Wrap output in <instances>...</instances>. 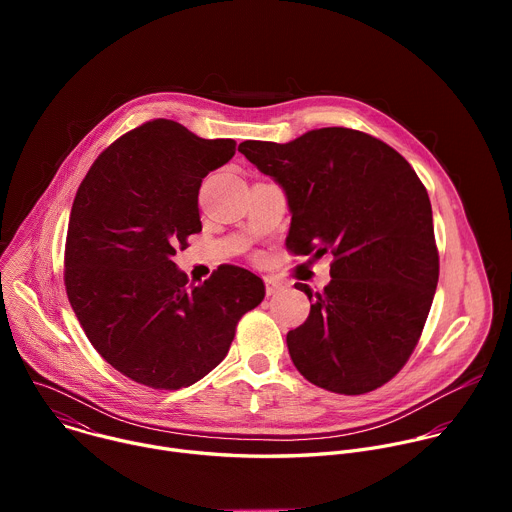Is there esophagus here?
<instances>
[{"instance_id":"34e87169","label":"esophagus","mask_w":512,"mask_h":512,"mask_svg":"<svg viewBox=\"0 0 512 512\" xmlns=\"http://www.w3.org/2000/svg\"><path fill=\"white\" fill-rule=\"evenodd\" d=\"M283 289H285V283H283V281H279L277 277H271V275L265 277V291H267V296H277V294H281Z\"/></svg>"}]
</instances>
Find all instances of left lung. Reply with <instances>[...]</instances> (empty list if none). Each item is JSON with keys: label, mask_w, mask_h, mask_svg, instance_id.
Returning <instances> with one entry per match:
<instances>
[{"label": "left lung", "mask_w": 512, "mask_h": 512, "mask_svg": "<svg viewBox=\"0 0 512 512\" xmlns=\"http://www.w3.org/2000/svg\"><path fill=\"white\" fill-rule=\"evenodd\" d=\"M239 152L287 194V251L332 255L324 291L296 283L314 300L287 332L296 369L340 395L383 387L415 350L440 277L423 182L391 145L348 127L289 143L249 139Z\"/></svg>", "instance_id": "left-lung-1"}]
</instances>
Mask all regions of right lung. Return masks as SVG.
<instances>
[{
  "label": "right lung",
  "mask_w": 512,
  "mask_h": 512,
  "mask_svg": "<svg viewBox=\"0 0 512 512\" xmlns=\"http://www.w3.org/2000/svg\"><path fill=\"white\" fill-rule=\"evenodd\" d=\"M235 150V139L145 121L99 154L72 202L68 302L95 350L139 385L176 391L208 375L265 298L263 279L243 267L223 265L194 285L172 261L202 231V178Z\"/></svg>",
  "instance_id": "obj_1"
}]
</instances>
